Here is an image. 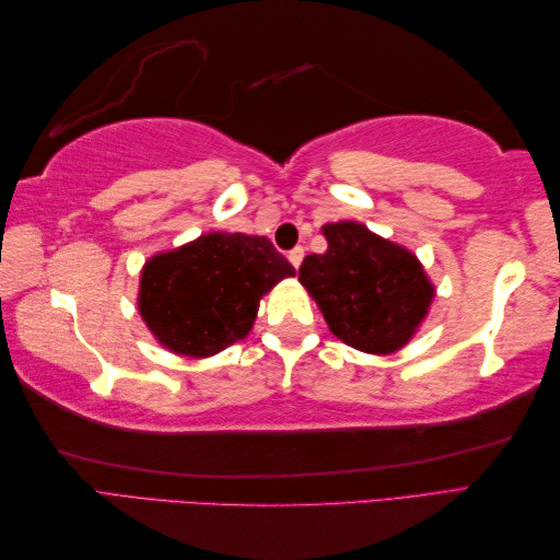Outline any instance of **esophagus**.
Masks as SVG:
<instances>
[{
    "instance_id": "obj_1",
    "label": "esophagus",
    "mask_w": 560,
    "mask_h": 560,
    "mask_svg": "<svg viewBox=\"0 0 560 560\" xmlns=\"http://www.w3.org/2000/svg\"><path fill=\"white\" fill-rule=\"evenodd\" d=\"M303 257H305V249H303V247H293V249H291V253H289V261H291V265H293L295 269H299V267H301V261H303Z\"/></svg>"
}]
</instances>
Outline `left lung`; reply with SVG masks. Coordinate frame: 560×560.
<instances>
[{"label":"left lung","instance_id":"1","mask_svg":"<svg viewBox=\"0 0 560 560\" xmlns=\"http://www.w3.org/2000/svg\"><path fill=\"white\" fill-rule=\"evenodd\" d=\"M323 235L327 249L303 259L299 281L331 335L375 355L407 347L435 299L419 257L359 221L327 223Z\"/></svg>","mask_w":560,"mask_h":560}]
</instances>
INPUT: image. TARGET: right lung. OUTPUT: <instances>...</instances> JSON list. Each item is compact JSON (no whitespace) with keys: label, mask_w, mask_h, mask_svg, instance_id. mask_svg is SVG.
<instances>
[{"label":"right lung","mask_w":560,"mask_h":560,"mask_svg":"<svg viewBox=\"0 0 560 560\" xmlns=\"http://www.w3.org/2000/svg\"><path fill=\"white\" fill-rule=\"evenodd\" d=\"M289 277L269 237L213 231L149 257L137 305L163 349L209 359L249 335L261 295Z\"/></svg>","instance_id":"obj_1"}]
</instances>
